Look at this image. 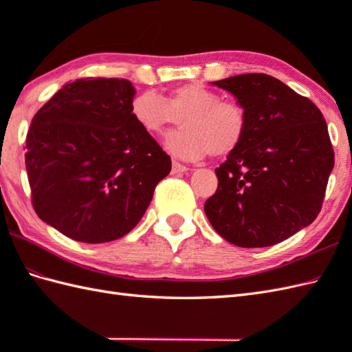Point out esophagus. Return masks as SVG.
I'll return each instance as SVG.
<instances>
[{"label":"esophagus","mask_w":352,"mask_h":352,"mask_svg":"<svg viewBox=\"0 0 352 352\" xmlns=\"http://www.w3.org/2000/svg\"><path fill=\"white\" fill-rule=\"evenodd\" d=\"M189 170V168L188 166H184V164H182V163H178V162H172V172H174V174H180V172H188Z\"/></svg>","instance_id":"34e87169"}]
</instances>
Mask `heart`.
<instances>
[{
	"instance_id": "b5f03b06",
	"label": "heart",
	"mask_w": 352,
	"mask_h": 352,
	"mask_svg": "<svg viewBox=\"0 0 352 352\" xmlns=\"http://www.w3.org/2000/svg\"><path fill=\"white\" fill-rule=\"evenodd\" d=\"M130 115L140 130L162 134L172 125L183 130L170 133L164 140L169 153L184 160L227 157L243 144L250 126L248 110L236 100L199 83L172 87L160 98L154 92H140L130 101Z\"/></svg>"
}]
</instances>
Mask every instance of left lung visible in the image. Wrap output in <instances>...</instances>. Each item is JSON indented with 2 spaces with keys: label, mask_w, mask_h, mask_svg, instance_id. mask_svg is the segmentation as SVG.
Wrapping results in <instances>:
<instances>
[{
  "label": "left lung",
  "mask_w": 352,
  "mask_h": 352,
  "mask_svg": "<svg viewBox=\"0 0 352 352\" xmlns=\"http://www.w3.org/2000/svg\"><path fill=\"white\" fill-rule=\"evenodd\" d=\"M248 110L243 144L219 168L204 204L216 233L243 248L283 242L322 208L334 149L320 110L267 74L214 81Z\"/></svg>",
  "instance_id": "8db88e82"
}]
</instances>
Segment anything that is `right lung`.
Returning a JSON list of instances; mask_svg holds the SVG:
<instances>
[{
	"mask_svg": "<svg viewBox=\"0 0 352 352\" xmlns=\"http://www.w3.org/2000/svg\"><path fill=\"white\" fill-rule=\"evenodd\" d=\"M125 78H78L34 115L25 166L36 214L74 241L104 243L138 226L170 157L130 115Z\"/></svg>",
	"mask_w": 352,
	"mask_h": 352,
	"instance_id": "1",
	"label": "right lung"
}]
</instances>
